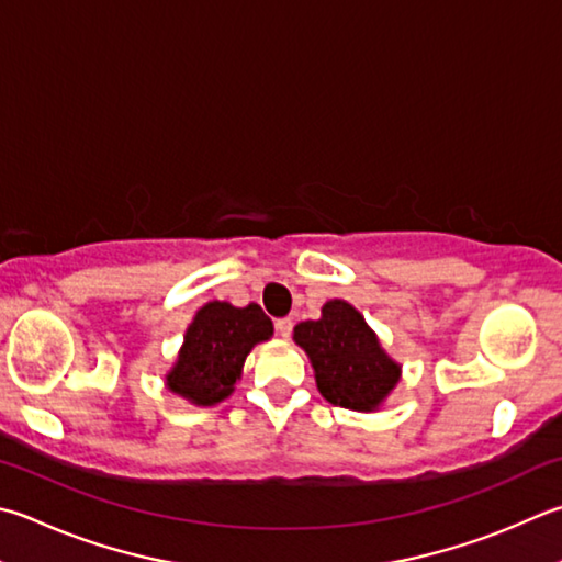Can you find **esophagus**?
<instances>
[{
  "label": "esophagus",
  "mask_w": 562,
  "mask_h": 562,
  "mask_svg": "<svg viewBox=\"0 0 562 562\" xmlns=\"http://www.w3.org/2000/svg\"><path fill=\"white\" fill-rule=\"evenodd\" d=\"M274 331H278L282 339H288V336L292 334V319H288V316H284V319L274 322Z\"/></svg>",
  "instance_id": "obj_1"
}]
</instances>
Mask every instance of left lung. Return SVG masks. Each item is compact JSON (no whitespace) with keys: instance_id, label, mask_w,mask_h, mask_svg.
Here are the masks:
<instances>
[{"instance_id":"1","label":"left lung","mask_w":562,"mask_h":562,"mask_svg":"<svg viewBox=\"0 0 562 562\" xmlns=\"http://www.w3.org/2000/svg\"><path fill=\"white\" fill-rule=\"evenodd\" d=\"M294 341L310 353L316 385L331 405L373 411L401 375L363 316L341 300L326 302L322 319L294 326Z\"/></svg>"}]
</instances>
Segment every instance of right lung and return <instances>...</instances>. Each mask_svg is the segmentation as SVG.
<instances>
[{
	"label": "right lung",
	"mask_w": 562,
	"mask_h": 562,
	"mask_svg": "<svg viewBox=\"0 0 562 562\" xmlns=\"http://www.w3.org/2000/svg\"><path fill=\"white\" fill-rule=\"evenodd\" d=\"M270 336L272 322L258 304L233 307L228 302H209L193 316L167 383L196 405L221 403L240 379L252 346Z\"/></svg>",
	"instance_id": "right-lung-1"
}]
</instances>
